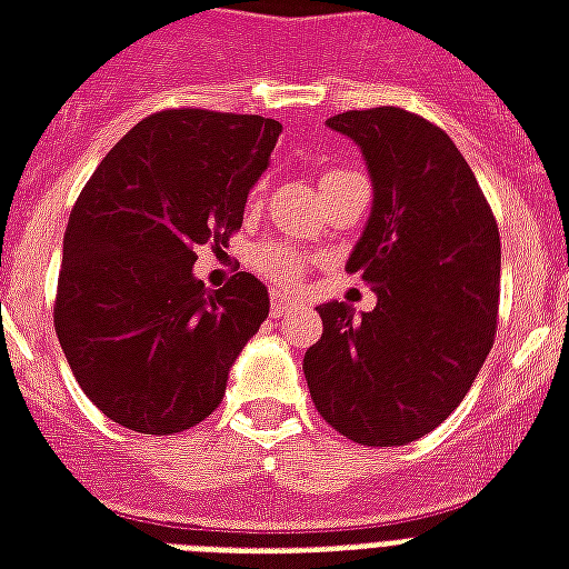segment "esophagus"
Instances as JSON below:
<instances>
[{"mask_svg": "<svg viewBox=\"0 0 569 569\" xmlns=\"http://www.w3.org/2000/svg\"><path fill=\"white\" fill-rule=\"evenodd\" d=\"M292 303H295L292 295H286V292H271V312H274V316H280V312L289 310V307H292Z\"/></svg>", "mask_w": 569, "mask_h": 569, "instance_id": "1", "label": "esophagus"}]
</instances>
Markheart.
<instances>
[{"mask_svg":"<svg viewBox=\"0 0 569 569\" xmlns=\"http://www.w3.org/2000/svg\"><path fill=\"white\" fill-rule=\"evenodd\" d=\"M250 266L253 271L271 280V283L292 286L303 271V257L292 244H283V241H266L259 244L253 253H250Z\"/></svg>","mask_w":569,"mask_h":569,"instance_id":"obj_1","label":"heart"}]
</instances>
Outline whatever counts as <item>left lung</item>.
Masks as SVG:
<instances>
[{
  "label": "left lung",
  "mask_w": 569,
  "mask_h": 569,
  "mask_svg": "<svg viewBox=\"0 0 569 569\" xmlns=\"http://www.w3.org/2000/svg\"><path fill=\"white\" fill-rule=\"evenodd\" d=\"M360 147L372 212L346 268L378 295L372 312L316 307L303 357L310 396L342 437L407 446L463 401L496 337L502 244L467 159L419 114L380 106L328 120Z\"/></svg>",
  "instance_id": "left-lung-1"
}]
</instances>
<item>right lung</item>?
Returning <instances> with one entry per match:
<instances>
[{
	"label": "right lung",
	"mask_w": 569,
	"mask_h": 569,
	"mask_svg": "<svg viewBox=\"0 0 569 569\" xmlns=\"http://www.w3.org/2000/svg\"><path fill=\"white\" fill-rule=\"evenodd\" d=\"M280 129L259 114L159 111L111 147L76 200L56 333L111 422L164 437L221 405L236 357L268 319V289L248 271L206 289L197 248H230Z\"/></svg>",
	"instance_id": "1"
}]
</instances>
